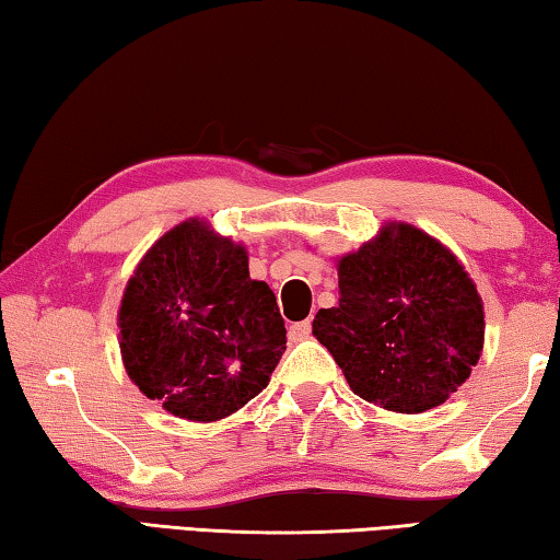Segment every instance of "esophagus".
<instances>
[{"label":"esophagus","instance_id":"obj_1","mask_svg":"<svg viewBox=\"0 0 560 560\" xmlns=\"http://www.w3.org/2000/svg\"><path fill=\"white\" fill-rule=\"evenodd\" d=\"M308 336H311V318L299 320V324H291L289 338L293 340V343H299V340H306Z\"/></svg>","mask_w":560,"mask_h":560}]
</instances>
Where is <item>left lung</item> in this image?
<instances>
[{
    "mask_svg": "<svg viewBox=\"0 0 560 560\" xmlns=\"http://www.w3.org/2000/svg\"><path fill=\"white\" fill-rule=\"evenodd\" d=\"M338 306L314 336L358 397L417 415L467 381L485 348V303L457 257L412 224H385L338 261Z\"/></svg>",
    "mask_w": 560,
    "mask_h": 560,
    "instance_id": "8db88e82",
    "label": "left lung"
}]
</instances>
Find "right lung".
Wrapping results in <instances>:
<instances>
[{"instance_id": "right-lung-1", "label": "right lung", "mask_w": 560, "mask_h": 560, "mask_svg": "<svg viewBox=\"0 0 560 560\" xmlns=\"http://www.w3.org/2000/svg\"><path fill=\"white\" fill-rule=\"evenodd\" d=\"M120 355L170 415L217 422L269 385L287 350L277 296L242 244L187 220L150 246L118 308Z\"/></svg>"}]
</instances>
